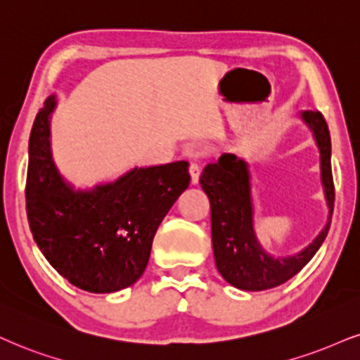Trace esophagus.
Returning a JSON list of instances; mask_svg holds the SVG:
<instances>
[{"label": "esophagus", "instance_id": "1", "mask_svg": "<svg viewBox=\"0 0 360 360\" xmlns=\"http://www.w3.org/2000/svg\"><path fill=\"white\" fill-rule=\"evenodd\" d=\"M188 172H190V181H192V185H198V180H200V167H198L197 163H190Z\"/></svg>", "mask_w": 360, "mask_h": 360}]
</instances>
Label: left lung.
Masks as SVG:
<instances>
[{
	"instance_id": "1",
	"label": "left lung",
	"mask_w": 360,
	"mask_h": 360,
	"mask_svg": "<svg viewBox=\"0 0 360 360\" xmlns=\"http://www.w3.org/2000/svg\"><path fill=\"white\" fill-rule=\"evenodd\" d=\"M312 131L321 158V184L326 197L327 221L309 245L292 255L269 254L255 233L250 163L235 153H224L205 167L200 185L210 200L212 243L215 265L230 285L240 290H267L287 282L309 264L329 233L334 210V181L330 168V135L317 110L297 113Z\"/></svg>"
}]
</instances>
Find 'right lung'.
Masks as SVG:
<instances>
[{
    "mask_svg": "<svg viewBox=\"0 0 360 360\" xmlns=\"http://www.w3.org/2000/svg\"><path fill=\"white\" fill-rule=\"evenodd\" d=\"M53 93L34 118L28 145L26 212L44 259L75 287L112 294L148 264L158 225L188 188V162L135 167L117 180L77 188L51 152Z\"/></svg>",
    "mask_w": 360,
    "mask_h": 360,
    "instance_id": "obj_1",
    "label": "right lung"
}]
</instances>
